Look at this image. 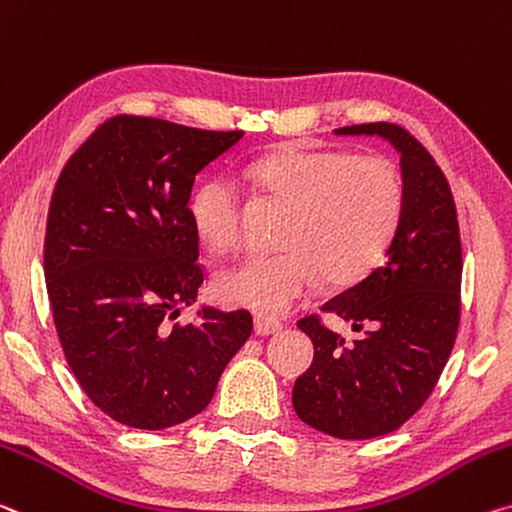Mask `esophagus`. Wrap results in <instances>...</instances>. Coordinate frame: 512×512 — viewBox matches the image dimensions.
I'll return each mask as SVG.
<instances>
[{"label": "esophagus", "mask_w": 512, "mask_h": 512, "mask_svg": "<svg viewBox=\"0 0 512 512\" xmlns=\"http://www.w3.org/2000/svg\"><path fill=\"white\" fill-rule=\"evenodd\" d=\"M282 330V323L278 319H271V316H255V335H278Z\"/></svg>", "instance_id": "esophagus-1"}]
</instances>
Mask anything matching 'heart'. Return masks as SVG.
Returning <instances> with one entry per match:
<instances>
[{
	"label": "heart",
	"instance_id": "1",
	"mask_svg": "<svg viewBox=\"0 0 512 512\" xmlns=\"http://www.w3.org/2000/svg\"><path fill=\"white\" fill-rule=\"evenodd\" d=\"M269 198L289 209L275 255H250L216 275V294L262 314L287 312L314 287L351 285L380 262L399 227L405 189L399 168L380 154L282 150L250 166ZM191 221L216 253L241 243L243 198L230 177L202 182Z\"/></svg>",
	"mask_w": 512,
	"mask_h": 512
}]
</instances>
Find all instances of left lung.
I'll return each instance as SVG.
<instances>
[{"instance_id":"1","label":"left lung","mask_w":512,"mask_h":512,"mask_svg":"<svg viewBox=\"0 0 512 512\" xmlns=\"http://www.w3.org/2000/svg\"><path fill=\"white\" fill-rule=\"evenodd\" d=\"M335 134L383 136L394 145L405 205L383 262L321 307L362 335L346 344L316 314L298 321L314 360L291 401L316 431L369 440L403 426L440 380L460 323L462 248L449 182L415 136L394 123L339 127Z\"/></svg>"}]
</instances>
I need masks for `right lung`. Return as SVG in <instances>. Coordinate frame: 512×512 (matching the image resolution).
Returning <instances> with one entry per match:
<instances>
[{
	"instance_id": "1",
	"label": "right lung",
	"mask_w": 512,
	"mask_h": 512,
	"mask_svg": "<svg viewBox=\"0 0 512 512\" xmlns=\"http://www.w3.org/2000/svg\"><path fill=\"white\" fill-rule=\"evenodd\" d=\"M243 132L113 116L88 136L54 186L45 280L66 360L104 415L161 431L196 417L253 332L246 310L196 303L205 271L191 221L196 175Z\"/></svg>"
}]
</instances>
